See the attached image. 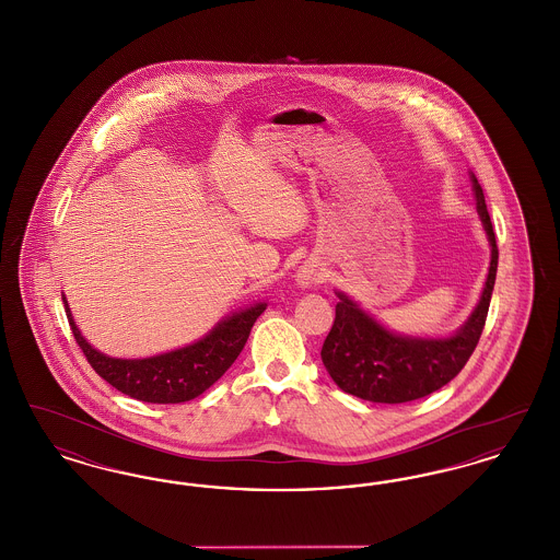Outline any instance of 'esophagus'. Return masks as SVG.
Listing matches in <instances>:
<instances>
[{"label":"esophagus","mask_w":560,"mask_h":560,"mask_svg":"<svg viewBox=\"0 0 560 560\" xmlns=\"http://www.w3.org/2000/svg\"><path fill=\"white\" fill-rule=\"evenodd\" d=\"M317 279H319V275H317L313 268H302V270H298V283L304 285V288L317 283Z\"/></svg>","instance_id":"esophagus-1"}]
</instances>
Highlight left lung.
Wrapping results in <instances>:
<instances>
[{
	"label": "left lung",
	"mask_w": 560,
	"mask_h": 560,
	"mask_svg": "<svg viewBox=\"0 0 560 560\" xmlns=\"http://www.w3.org/2000/svg\"><path fill=\"white\" fill-rule=\"evenodd\" d=\"M472 187L480 222L491 245L489 275L477 308L450 338H409L388 331L348 295L338 292L336 319L320 348V359L331 380L348 395L372 402L422 399L452 382L475 352L495 285L498 243L475 174Z\"/></svg>",
	"instance_id": "left-lung-1"
}]
</instances>
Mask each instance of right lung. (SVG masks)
Wrapping results in <instances>:
<instances>
[{"label":"right lung","instance_id":"right-lung-1","mask_svg":"<svg viewBox=\"0 0 560 560\" xmlns=\"http://www.w3.org/2000/svg\"><path fill=\"white\" fill-rule=\"evenodd\" d=\"M62 302L75 342L92 370L119 393L144 402H185L206 393L235 363L254 323L267 308V302L254 304L220 320L199 342L172 352L149 359H113L85 342L65 298Z\"/></svg>","mask_w":560,"mask_h":560}]
</instances>
